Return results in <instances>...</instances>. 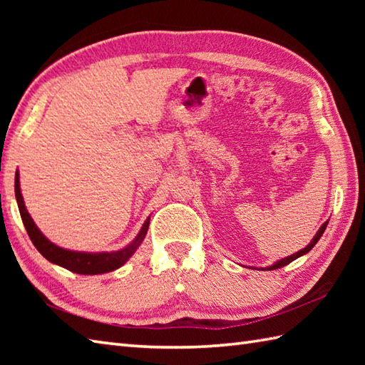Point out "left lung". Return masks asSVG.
Instances as JSON below:
<instances>
[{"label": "left lung", "mask_w": 365, "mask_h": 365, "mask_svg": "<svg viewBox=\"0 0 365 365\" xmlns=\"http://www.w3.org/2000/svg\"><path fill=\"white\" fill-rule=\"evenodd\" d=\"M327 226H328V221L327 222H324L323 224V226L319 229V232H317V234H315V237L312 238V242L311 243H309L306 247H304V250H299L298 252H294V254H292V255H289V257H284V259H281V260H277L276 263H273V265H271V267H267V269H277V268H282V267H285V265H289V263L290 262H293L294 259H298V257H301V255H304V254H307L309 251H311L312 250V247L317 245V242H319V240H320V237L323 235V232H324V229H327ZM263 269H265V268H263Z\"/></svg>", "instance_id": "1"}]
</instances>
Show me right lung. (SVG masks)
<instances>
[{
  "label": "right lung",
  "mask_w": 365,
  "mask_h": 365,
  "mask_svg": "<svg viewBox=\"0 0 365 365\" xmlns=\"http://www.w3.org/2000/svg\"><path fill=\"white\" fill-rule=\"evenodd\" d=\"M15 197H17L21 221L25 224V229L28 232L31 242H33V245L36 246V250L41 252L46 260L54 263V265H59L68 271H73L76 274H103L120 268L123 263H125L131 255L136 252L139 245L143 243V240L145 238V234H147V229H149V224H150V218H147L133 242L127 245L125 247H122L119 251H111V252L71 251L51 243L50 240L46 238L36 226V222L33 221V218H31L26 210L25 202H23L19 173H15Z\"/></svg>",
  "instance_id": "obj_1"
}]
</instances>
